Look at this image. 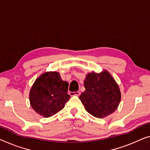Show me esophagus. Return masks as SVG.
Returning a JSON list of instances; mask_svg holds the SVG:
<instances>
[{
  "label": "esophagus",
  "instance_id": "34e87169",
  "mask_svg": "<svg viewBox=\"0 0 150 150\" xmlns=\"http://www.w3.org/2000/svg\"><path fill=\"white\" fill-rule=\"evenodd\" d=\"M69 94H70L71 96H78L80 95V92H78V91H77V92H70V93H69Z\"/></svg>",
  "mask_w": 150,
  "mask_h": 150
}]
</instances>
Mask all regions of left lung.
I'll list each match as a JSON object with an SVG mask.
<instances>
[{
    "label": "left lung",
    "mask_w": 150,
    "mask_h": 150,
    "mask_svg": "<svg viewBox=\"0 0 150 150\" xmlns=\"http://www.w3.org/2000/svg\"><path fill=\"white\" fill-rule=\"evenodd\" d=\"M85 91L79 96L87 112L104 118L115 112L121 102L119 85L107 70L88 73L84 81Z\"/></svg>",
    "instance_id": "8db88e82"
}]
</instances>
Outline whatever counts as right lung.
<instances>
[{"label": "right lung", "instance_id": "right-lung-1", "mask_svg": "<svg viewBox=\"0 0 150 150\" xmlns=\"http://www.w3.org/2000/svg\"><path fill=\"white\" fill-rule=\"evenodd\" d=\"M68 82L62 80L59 72H45L34 82L29 92L30 105L37 113L50 117L64 109L70 96Z\"/></svg>", "mask_w": 150, "mask_h": 150}]
</instances>
